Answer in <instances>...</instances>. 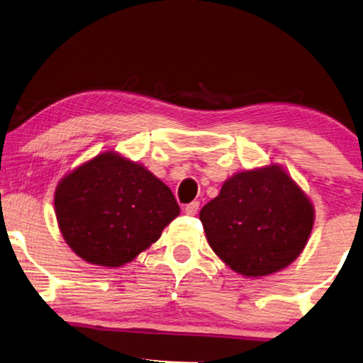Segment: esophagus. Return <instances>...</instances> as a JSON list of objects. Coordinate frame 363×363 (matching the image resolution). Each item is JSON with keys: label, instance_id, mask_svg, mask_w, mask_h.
Masks as SVG:
<instances>
[{"label": "esophagus", "instance_id": "esophagus-1", "mask_svg": "<svg viewBox=\"0 0 363 363\" xmlns=\"http://www.w3.org/2000/svg\"><path fill=\"white\" fill-rule=\"evenodd\" d=\"M198 209H199V203H198V201H193V203H189V204L185 206V213H186L188 216H194V214L198 213Z\"/></svg>", "mask_w": 363, "mask_h": 363}]
</instances>
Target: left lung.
<instances>
[{"label": "left lung", "mask_w": 363, "mask_h": 363, "mask_svg": "<svg viewBox=\"0 0 363 363\" xmlns=\"http://www.w3.org/2000/svg\"><path fill=\"white\" fill-rule=\"evenodd\" d=\"M199 219L209 247L232 271L263 277L287 267L303 252L315 208L281 165L269 164L225 180Z\"/></svg>", "instance_id": "obj_1"}]
</instances>
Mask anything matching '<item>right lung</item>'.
<instances>
[{
	"label": "right lung",
	"instance_id": "1",
	"mask_svg": "<svg viewBox=\"0 0 363 363\" xmlns=\"http://www.w3.org/2000/svg\"><path fill=\"white\" fill-rule=\"evenodd\" d=\"M55 214L79 258L120 267L157 242L180 208L172 189L143 164L105 150L61 178Z\"/></svg>",
	"mask_w": 363,
	"mask_h": 363
}]
</instances>
